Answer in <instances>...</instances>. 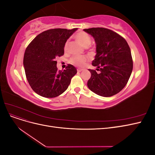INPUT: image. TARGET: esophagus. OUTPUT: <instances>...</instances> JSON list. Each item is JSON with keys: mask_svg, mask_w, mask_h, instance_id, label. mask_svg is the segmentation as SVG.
I'll use <instances>...</instances> for the list:
<instances>
[{"mask_svg": "<svg viewBox=\"0 0 155 155\" xmlns=\"http://www.w3.org/2000/svg\"><path fill=\"white\" fill-rule=\"evenodd\" d=\"M82 70H83V69H77V71L78 72H81L82 71Z\"/></svg>", "mask_w": 155, "mask_h": 155, "instance_id": "obj_1", "label": "esophagus"}]
</instances>
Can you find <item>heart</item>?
<instances>
[{
  "mask_svg": "<svg viewBox=\"0 0 155 155\" xmlns=\"http://www.w3.org/2000/svg\"><path fill=\"white\" fill-rule=\"evenodd\" d=\"M74 38L77 41H78L83 47L88 49L89 46L91 45L92 39L91 36L87 33L85 31H79L74 35ZM68 42L67 41L64 45V50L67 51L68 49ZM87 61V58L86 56H74L70 59L69 63L74 66L78 67H83L85 66Z\"/></svg>",
  "mask_w": 155,
  "mask_h": 155,
  "instance_id": "1",
  "label": "heart"
}]
</instances>
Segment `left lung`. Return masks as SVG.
I'll list each match as a JSON object with an SVG mask.
<instances>
[{"mask_svg":"<svg viewBox=\"0 0 155 155\" xmlns=\"http://www.w3.org/2000/svg\"><path fill=\"white\" fill-rule=\"evenodd\" d=\"M95 39L96 55L92 61L95 70L88 69L91 77L87 86L103 97H110L125 87L133 68L130 49L126 40L116 32L105 28L84 29Z\"/></svg>","mask_w":155,"mask_h":155,"instance_id":"1","label":"left lung"}]
</instances>
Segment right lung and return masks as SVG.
Wrapping results in <instances>:
<instances>
[{
    "label": "right lung",
    "instance_id": "right-lung-1",
    "mask_svg": "<svg viewBox=\"0 0 155 155\" xmlns=\"http://www.w3.org/2000/svg\"><path fill=\"white\" fill-rule=\"evenodd\" d=\"M78 28H54L37 35L26 48L23 59L25 74L30 87L37 94L55 97L68 88L77 73L72 64L58 70L55 58L64 55V45Z\"/></svg>",
    "mask_w": 155,
    "mask_h": 155
}]
</instances>
